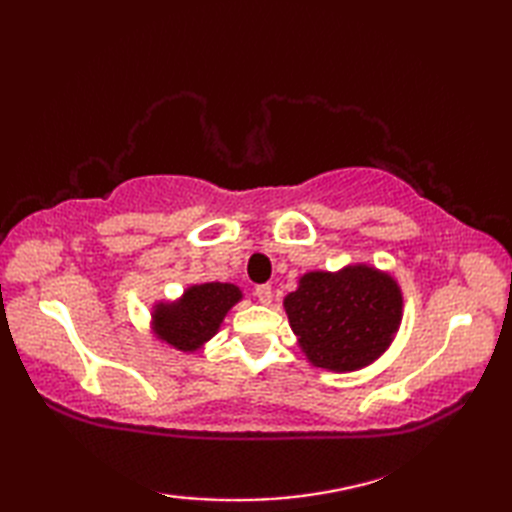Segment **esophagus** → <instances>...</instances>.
<instances>
[{"label":"esophagus","instance_id":"1","mask_svg":"<svg viewBox=\"0 0 512 512\" xmlns=\"http://www.w3.org/2000/svg\"><path fill=\"white\" fill-rule=\"evenodd\" d=\"M255 297L259 303H264V306H268L270 301H273V288H270L268 284H262L255 288Z\"/></svg>","mask_w":512,"mask_h":512}]
</instances>
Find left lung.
I'll return each mask as SVG.
<instances>
[{
	"label": "left lung",
	"mask_w": 512,
	"mask_h": 512,
	"mask_svg": "<svg viewBox=\"0 0 512 512\" xmlns=\"http://www.w3.org/2000/svg\"><path fill=\"white\" fill-rule=\"evenodd\" d=\"M292 332L312 365L354 372L383 354L400 325L396 281L369 266L308 273L284 301Z\"/></svg>",
	"instance_id": "1"
}]
</instances>
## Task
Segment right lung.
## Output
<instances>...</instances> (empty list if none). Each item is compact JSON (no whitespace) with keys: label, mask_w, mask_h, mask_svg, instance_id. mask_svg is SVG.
<instances>
[{"label":"right lung","mask_w":512,"mask_h":512,"mask_svg":"<svg viewBox=\"0 0 512 512\" xmlns=\"http://www.w3.org/2000/svg\"><path fill=\"white\" fill-rule=\"evenodd\" d=\"M242 299V292L233 284H202L193 286L176 303L156 308L154 323L162 341L193 352L209 341L220 328L224 314Z\"/></svg>","instance_id":"1"}]
</instances>
